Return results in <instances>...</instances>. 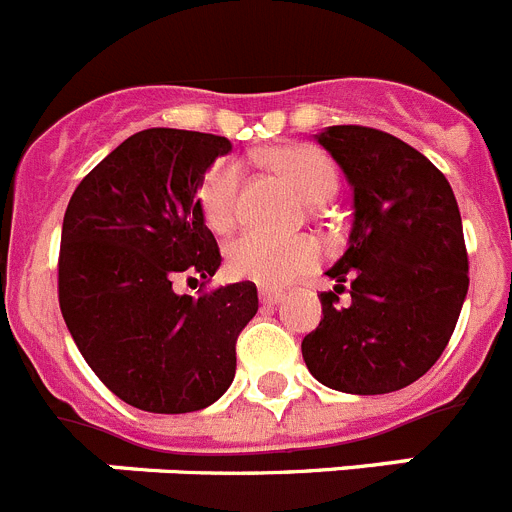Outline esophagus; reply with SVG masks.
<instances>
[{
	"label": "esophagus",
	"instance_id": "34e87169",
	"mask_svg": "<svg viewBox=\"0 0 512 512\" xmlns=\"http://www.w3.org/2000/svg\"><path fill=\"white\" fill-rule=\"evenodd\" d=\"M259 300L264 302V305H277V302L282 300V292H279V289L261 287V289H259Z\"/></svg>",
	"mask_w": 512,
	"mask_h": 512
}]
</instances>
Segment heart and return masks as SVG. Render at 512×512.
I'll list each match as a JSON object with an SVG mask.
<instances>
[{
	"mask_svg": "<svg viewBox=\"0 0 512 512\" xmlns=\"http://www.w3.org/2000/svg\"><path fill=\"white\" fill-rule=\"evenodd\" d=\"M271 171L287 179L307 202L330 200L338 189V171L325 151L307 143H287L269 148L261 156ZM241 194V166L223 158L215 161L202 176L197 187V207L205 217L207 228L225 233L233 228ZM323 259V246L310 235L274 238V235L248 233L230 241L225 251V266L235 279L256 282L261 287H282L292 279L312 271Z\"/></svg>",
	"mask_w": 512,
	"mask_h": 512,
	"instance_id": "obj_1",
	"label": "heart"
}]
</instances>
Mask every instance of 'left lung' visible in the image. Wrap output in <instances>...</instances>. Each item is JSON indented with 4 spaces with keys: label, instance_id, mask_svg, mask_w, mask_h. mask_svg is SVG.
<instances>
[{
    "label": "left lung",
    "instance_id": "1",
    "mask_svg": "<svg viewBox=\"0 0 512 512\" xmlns=\"http://www.w3.org/2000/svg\"><path fill=\"white\" fill-rule=\"evenodd\" d=\"M315 138L354 189V228L325 271L338 284L320 292L323 318L302 338V359L330 390H402L443 354L467 297L459 205L446 176L395 135L333 125Z\"/></svg>",
    "mask_w": 512,
    "mask_h": 512
}]
</instances>
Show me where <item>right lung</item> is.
I'll return each mask as SVG.
<instances>
[{
	"instance_id": "right-lung-1",
	"label": "right lung",
	"mask_w": 512,
	"mask_h": 512,
	"mask_svg": "<svg viewBox=\"0 0 512 512\" xmlns=\"http://www.w3.org/2000/svg\"><path fill=\"white\" fill-rule=\"evenodd\" d=\"M230 148L220 135L140 130L81 179L63 215L66 328L104 387L146 413H194L223 395L259 310L253 282L197 297L171 287L184 274L210 282L223 261L197 187Z\"/></svg>"
}]
</instances>
